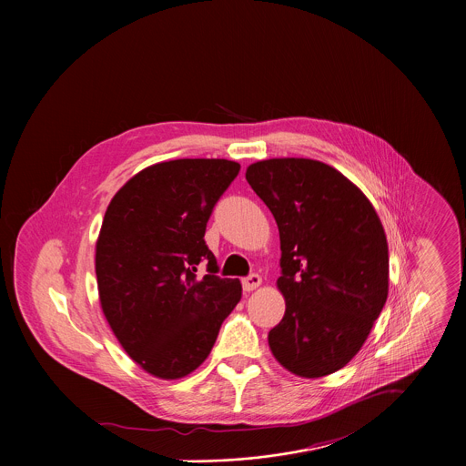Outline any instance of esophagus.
I'll return each instance as SVG.
<instances>
[{"instance_id": "1", "label": "esophagus", "mask_w": 466, "mask_h": 466, "mask_svg": "<svg viewBox=\"0 0 466 466\" xmlns=\"http://www.w3.org/2000/svg\"><path fill=\"white\" fill-rule=\"evenodd\" d=\"M260 283H262V278H260L258 274H249V276H246V278L242 279V287H244V290H248V292H251V290H255L257 287H260Z\"/></svg>"}]
</instances>
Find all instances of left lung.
Segmentation results:
<instances>
[{"label": "left lung", "instance_id": "8db88e82", "mask_svg": "<svg viewBox=\"0 0 466 466\" xmlns=\"http://www.w3.org/2000/svg\"><path fill=\"white\" fill-rule=\"evenodd\" d=\"M246 179L279 231L287 309L268 332L270 351L298 377L335 373L362 348L388 299L380 218L350 179L316 159L258 161Z\"/></svg>", "mask_w": 466, "mask_h": 466}]
</instances>
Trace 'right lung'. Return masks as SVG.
Listing matches in <instances>:
<instances>
[{
    "label": "right lung",
    "mask_w": 466,
    "mask_h": 466,
    "mask_svg": "<svg viewBox=\"0 0 466 466\" xmlns=\"http://www.w3.org/2000/svg\"><path fill=\"white\" fill-rule=\"evenodd\" d=\"M238 172L228 159L157 163L107 206L95 258L100 305L124 350L154 377L172 380L199 368L240 301V281L217 276L204 242L213 208Z\"/></svg>",
    "instance_id": "right-lung-1"
}]
</instances>
